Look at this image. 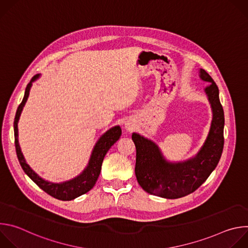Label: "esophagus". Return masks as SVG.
Masks as SVG:
<instances>
[{
  "mask_svg": "<svg viewBox=\"0 0 248 248\" xmlns=\"http://www.w3.org/2000/svg\"><path fill=\"white\" fill-rule=\"evenodd\" d=\"M125 127H126V129H127V130H132V129H133V124H132L131 123H127Z\"/></svg>",
  "mask_w": 248,
  "mask_h": 248,
  "instance_id": "obj_1",
  "label": "esophagus"
}]
</instances>
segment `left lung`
I'll return each mask as SVG.
<instances>
[{"mask_svg":"<svg viewBox=\"0 0 248 248\" xmlns=\"http://www.w3.org/2000/svg\"><path fill=\"white\" fill-rule=\"evenodd\" d=\"M200 78L209 81L205 92L210 101L213 120L204 145L198 154L183 163H168L158 146L137 133L132 134L136 148L135 175L146 192L163 198L175 199L195 191L217 167L224 148V110L219 99V88L204 69Z\"/></svg>","mask_w":248,"mask_h":248,"instance_id":"left-lung-1","label":"left lung"}]
</instances>
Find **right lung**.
<instances>
[{
	"label": "right lung",
	"mask_w": 248,
	"mask_h": 248,
	"mask_svg": "<svg viewBox=\"0 0 248 248\" xmlns=\"http://www.w3.org/2000/svg\"><path fill=\"white\" fill-rule=\"evenodd\" d=\"M38 77H39V75L34 76L31 78L30 82L27 84L22 102L19 104L18 108L16 110V113L14 128H15V145H16L17 159H18L19 164H20L22 170H24V172L46 193H48L49 195H51L54 198H57L59 200H63V201L73 200L82 194H85L95 186V184L98 180V176L100 174V171H101V167H102L104 157L106 154H107V152L109 151L111 146H113L119 140V138L121 137L122 128L119 125L112 127L111 129H109L107 132L104 133L100 137V139L98 140V142L96 143V145L93 149V152H92V155H91V158H90L87 168L82 171L81 174H79L78 176V178H76L72 181L65 182V183H62V184H52V183H48V182L44 181L43 179L40 178L37 173H35L33 171V170H31V168L26 164L24 157L21 153V150H20V147L18 144V139H17V136H18L17 122H18L19 116L21 114L23 106L25 105V102L27 101L31 84L35 79L38 78Z\"/></svg>",
	"instance_id": "obj_1"
}]
</instances>
